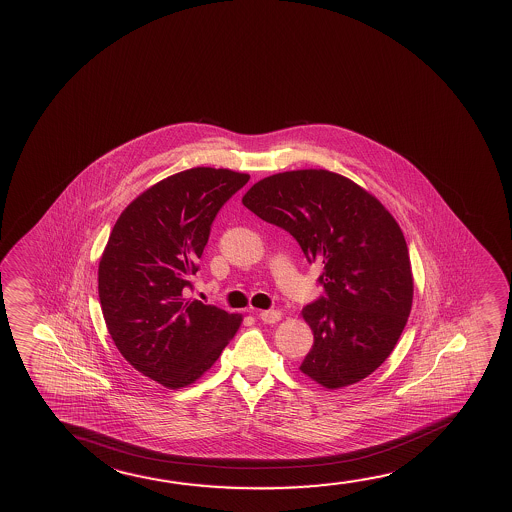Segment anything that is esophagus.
Segmentation results:
<instances>
[{
    "label": "esophagus",
    "instance_id": "obj_1",
    "mask_svg": "<svg viewBox=\"0 0 512 512\" xmlns=\"http://www.w3.org/2000/svg\"><path fill=\"white\" fill-rule=\"evenodd\" d=\"M260 318L261 322H265V324H276V322L281 320V311L267 309V311H261Z\"/></svg>",
    "mask_w": 512,
    "mask_h": 512
}]
</instances>
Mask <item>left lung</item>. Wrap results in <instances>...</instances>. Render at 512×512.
<instances>
[{
	"mask_svg": "<svg viewBox=\"0 0 512 512\" xmlns=\"http://www.w3.org/2000/svg\"><path fill=\"white\" fill-rule=\"evenodd\" d=\"M322 263L325 295L302 309L315 343L301 372L338 390L375 372L395 349L413 304L402 229L374 195L324 169L279 172L242 199Z\"/></svg>",
	"mask_w": 512,
	"mask_h": 512,
	"instance_id": "obj_1",
	"label": "left lung"
}]
</instances>
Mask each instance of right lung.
Instances as JSON below:
<instances>
[{
    "label": "right lung",
    "mask_w": 512,
    "mask_h": 512,
    "mask_svg": "<svg viewBox=\"0 0 512 512\" xmlns=\"http://www.w3.org/2000/svg\"><path fill=\"white\" fill-rule=\"evenodd\" d=\"M249 174L195 167L162 179L131 201L99 260L108 333L140 374L179 390L219 359L242 315L187 299L211 222Z\"/></svg>",
    "instance_id": "obj_1"
}]
</instances>
